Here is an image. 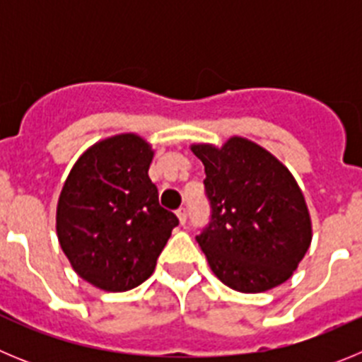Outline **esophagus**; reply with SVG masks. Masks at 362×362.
<instances>
[{
	"label": "esophagus",
	"instance_id": "esophagus-1",
	"mask_svg": "<svg viewBox=\"0 0 362 362\" xmlns=\"http://www.w3.org/2000/svg\"><path fill=\"white\" fill-rule=\"evenodd\" d=\"M177 217H179V223H181V225H185V223H187V219H188V210L185 209V206H181V209H177Z\"/></svg>",
	"mask_w": 362,
	"mask_h": 362
}]
</instances>
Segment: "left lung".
I'll list each match as a JSON object with an SVG mask.
<instances>
[{"mask_svg":"<svg viewBox=\"0 0 362 362\" xmlns=\"http://www.w3.org/2000/svg\"><path fill=\"white\" fill-rule=\"evenodd\" d=\"M204 165L209 225L196 241L212 272L245 293L290 279L312 241L303 192L286 166L255 143L232 137L223 148L194 145Z\"/></svg>","mask_w":362,"mask_h":362,"instance_id":"obj_1","label":"left lung"}]
</instances>
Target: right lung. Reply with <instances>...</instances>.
<instances>
[{"label":"right lung","mask_w":362,"mask_h":362,"mask_svg":"<svg viewBox=\"0 0 362 362\" xmlns=\"http://www.w3.org/2000/svg\"><path fill=\"white\" fill-rule=\"evenodd\" d=\"M152 156L134 134L105 139L78 159L59 196V245L78 276L107 292L148 279L179 225L148 177Z\"/></svg>","instance_id":"obj_1"}]
</instances>
